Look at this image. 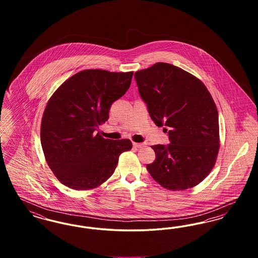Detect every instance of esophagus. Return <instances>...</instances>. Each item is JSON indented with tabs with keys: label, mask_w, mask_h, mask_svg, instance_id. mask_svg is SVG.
Listing matches in <instances>:
<instances>
[{
	"label": "esophagus",
	"mask_w": 258,
	"mask_h": 258,
	"mask_svg": "<svg viewBox=\"0 0 258 258\" xmlns=\"http://www.w3.org/2000/svg\"><path fill=\"white\" fill-rule=\"evenodd\" d=\"M133 145H134V147L135 148H142L144 147L146 144H145V143H135V142H134Z\"/></svg>",
	"instance_id": "esophagus-1"
}]
</instances>
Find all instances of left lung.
<instances>
[{"mask_svg":"<svg viewBox=\"0 0 258 258\" xmlns=\"http://www.w3.org/2000/svg\"><path fill=\"white\" fill-rule=\"evenodd\" d=\"M135 78L151 119L165 126L170 141L152 146L156 160L147 164L148 171L170 190L201 183L214 167L220 148L219 114L207 88L167 62L136 72Z\"/></svg>","mask_w":258,"mask_h":258,"instance_id":"8db88e82","label":"left lung"}]
</instances>
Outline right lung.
<instances>
[{
    "label": "right lung",
    "mask_w": 258,
    "mask_h": 258,
    "mask_svg": "<svg viewBox=\"0 0 258 258\" xmlns=\"http://www.w3.org/2000/svg\"><path fill=\"white\" fill-rule=\"evenodd\" d=\"M134 73L86 70L74 74L53 94L42 116L40 141L50 169L61 184L91 189L115 171L130 139H105L96 131L109 118L112 103L131 86Z\"/></svg>",
    "instance_id": "obj_1"
}]
</instances>
